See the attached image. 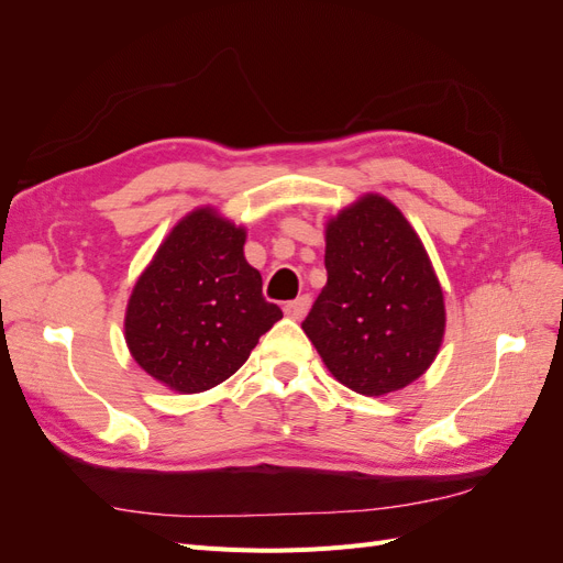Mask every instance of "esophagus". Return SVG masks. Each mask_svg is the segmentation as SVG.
I'll use <instances>...</instances> for the list:
<instances>
[{"mask_svg": "<svg viewBox=\"0 0 563 563\" xmlns=\"http://www.w3.org/2000/svg\"><path fill=\"white\" fill-rule=\"evenodd\" d=\"M308 310H310V296H300V298L284 305V314L291 319H302Z\"/></svg>", "mask_w": 563, "mask_h": 563, "instance_id": "1", "label": "esophagus"}]
</instances>
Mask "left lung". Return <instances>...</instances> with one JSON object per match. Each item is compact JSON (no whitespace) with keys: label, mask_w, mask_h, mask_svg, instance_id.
<instances>
[{"label":"left lung","mask_w":563,"mask_h":563,"mask_svg":"<svg viewBox=\"0 0 563 563\" xmlns=\"http://www.w3.org/2000/svg\"><path fill=\"white\" fill-rule=\"evenodd\" d=\"M329 279L302 321L331 376L366 397L418 380L446 331L444 291L418 232L368 192L327 220Z\"/></svg>","instance_id":"8db88e82"}]
</instances>
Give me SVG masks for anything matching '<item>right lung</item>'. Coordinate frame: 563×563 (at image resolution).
<instances>
[{"label":"right lung","mask_w":563,"mask_h":563,"mask_svg":"<svg viewBox=\"0 0 563 563\" xmlns=\"http://www.w3.org/2000/svg\"><path fill=\"white\" fill-rule=\"evenodd\" d=\"M246 228L199 207L166 234L135 282L124 317L129 352L178 395L228 380L282 319L244 258Z\"/></svg>","instance_id":"add662e5"}]
</instances>
